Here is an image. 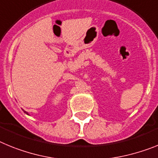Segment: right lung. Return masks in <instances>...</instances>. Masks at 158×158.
Masks as SVG:
<instances>
[{"mask_svg": "<svg viewBox=\"0 0 158 158\" xmlns=\"http://www.w3.org/2000/svg\"><path fill=\"white\" fill-rule=\"evenodd\" d=\"M24 113H25V114H28L27 113V112H26V111H24Z\"/></svg>", "mask_w": 158, "mask_h": 158, "instance_id": "add662e5", "label": "right lung"}]
</instances>
